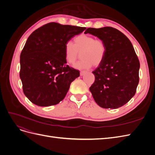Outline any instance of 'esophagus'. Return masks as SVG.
I'll return each mask as SVG.
<instances>
[{
  "instance_id": "1",
  "label": "esophagus",
  "mask_w": 155,
  "mask_h": 155,
  "mask_svg": "<svg viewBox=\"0 0 155 155\" xmlns=\"http://www.w3.org/2000/svg\"><path fill=\"white\" fill-rule=\"evenodd\" d=\"M85 73H86L85 71H81V72H80V76H83V75L85 74Z\"/></svg>"
}]
</instances>
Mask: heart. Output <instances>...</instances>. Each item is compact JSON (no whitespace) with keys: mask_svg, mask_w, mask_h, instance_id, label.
Here are the masks:
<instances>
[{"mask_svg":"<svg viewBox=\"0 0 155 155\" xmlns=\"http://www.w3.org/2000/svg\"><path fill=\"white\" fill-rule=\"evenodd\" d=\"M72 41H67L64 44V58L69 64H74L79 58L81 52V59L74 64V67L79 69H88L100 64L104 60L106 54V46L101 39H95L92 35L81 34Z\"/></svg>","mask_w":155,"mask_h":155,"instance_id":"1","label":"heart"}]
</instances>
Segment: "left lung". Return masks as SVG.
Returning <instances> with one entry per match:
<instances>
[{"label":"left lung","instance_id":"left-lung-1","mask_svg":"<svg viewBox=\"0 0 155 155\" xmlns=\"http://www.w3.org/2000/svg\"><path fill=\"white\" fill-rule=\"evenodd\" d=\"M90 34L104 42V60L93 71L95 81L90 87L94 100L104 109L126 104L136 93L139 83L140 62L130 40L112 27L88 28Z\"/></svg>","mask_w":155,"mask_h":155}]
</instances>
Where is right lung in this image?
Instances as JSON below:
<instances>
[{"instance_id": "right-lung-1", "label": "right lung", "mask_w": 155, "mask_h": 155, "mask_svg": "<svg viewBox=\"0 0 155 155\" xmlns=\"http://www.w3.org/2000/svg\"><path fill=\"white\" fill-rule=\"evenodd\" d=\"M86 28L50 22L29 36L20 56L23 92L33 104L48 107L59 104L78 70L67 65L64 46Z\"/></svg>"}]
</instances>
